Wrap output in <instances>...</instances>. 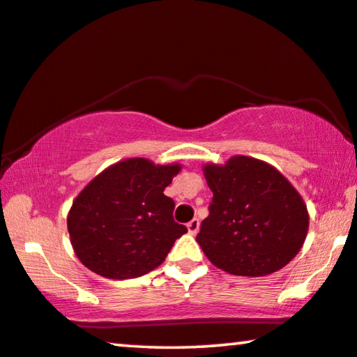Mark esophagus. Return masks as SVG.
I'll list each match as a JSON object with an SVG mask.
<instances>
[{
    "label": "esophagus",
    "mask_w": 357,
    "mask_h": 357,
    "mask_svg": "<svg viewBox=\"0 0 357 357\" xmlns=\"http://www.w3.org/2000/svg\"><path fill=\"white\" fill-rule=\"evenodd\" d=\"M200 229V220L199 219H192L190 222H188V230L190 235H197V231Z\"/></svg>",
    "instance_id": "34e87169"
}]
</instances>
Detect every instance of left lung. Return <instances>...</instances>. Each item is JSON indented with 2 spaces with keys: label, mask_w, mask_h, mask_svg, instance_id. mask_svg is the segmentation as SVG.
Here are the masks:
<instances>
[{
  "label": "left lung",
  "mask_w": 357,
  "mask_h": 357,
  "mask_svg": "<svg viewBox=\"0 0 357 357\" xmlns=\"http://www.w3.org/2000/svg\"><path fill=\"white\" fill-rule=\"evenodd\" d=\"M213 190L197 241L209 262L238 276L278 271L301 251L308 231L302 197L275 167L235 155L203 168Z\"/></svg>",
  "instance_id": "obj_1"
}]
</instances>
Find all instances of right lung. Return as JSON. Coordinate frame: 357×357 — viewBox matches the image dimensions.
<instances>
[{"instance_id": "1", "label": "right lung", "mask_w": 357, "mask_h": 357, "mask_svg": "<svg viewBox=\"0 0 357 357\" xmlns=\"http://www.w3.org/2000/svg\"><path fill=\"white\" fill-rule=\"evenodd\" d=\"M181 165L127 158L90 181L73 202L68 231L89 270L111 280L138 278L157 268L188 229L174 222L163 194Z\"/></svg>"}]
</instances>
